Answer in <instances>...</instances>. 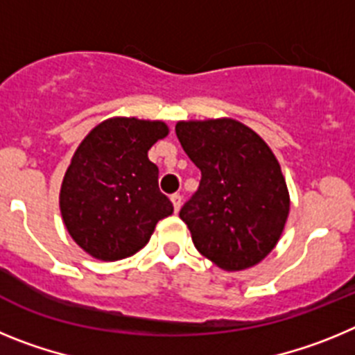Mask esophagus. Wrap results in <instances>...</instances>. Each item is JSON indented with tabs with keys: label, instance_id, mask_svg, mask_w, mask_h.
<instances>
[{
	"label": "esophagus",
	"instance_id": "esophagus-1",
	"mask_svg": "<svg viewBox=\"0 0 355 355\" xmlns=\"http://www.w3.org/2000/svg\"><path fill=\"white\" fill-rule=\"evenodd\" d=\"M171 200H172V205H174V209H175V211H180L181 202H183V197H181L180 193H172V196H171Z\"/></svg>",
	"mask_w": 355,
	"mask_h": 355
}]
</instances>
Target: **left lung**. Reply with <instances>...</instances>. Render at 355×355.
Wrapping results in <instances>:
<instances>
[{
	"label": "left lung",
	"mask_w": 355,
	"mask_h": 355,
	"mask_svg": "<svg viewBox=\"0 0 355 355\" xmlns=\"http://www.w3.org/2000/svg\"><path fill=\"white\" fill-rule=\"evenodd\" d=\"M175 135L202 175L180 211L196 249L222 270L258 265L290 213L286 180L268 144L229 117L180 121Z\"/></svg>",
	"instance_id": "left-lung-1"
}]
</instances>
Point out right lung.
Wrapping results in <instances>:
<instances>
[{
  "label": "right lung",
  "instance_id": "right-lung-1",
  "mask_svg": "<svg viewBox=\"0 0 355 355\" xmlns=\"http://www.w3.org/2000/svg\"><path fill=\"white\" fill-rule=\"evenodd\" d=\"M163 121L112 117L81 140L65 171L60 213L67 233L101 261L133 256L174 208L147 153L168 135Z\"/></svg>",
  "mask_w": 355,
  "mask_h": 355
}]
</instances>
